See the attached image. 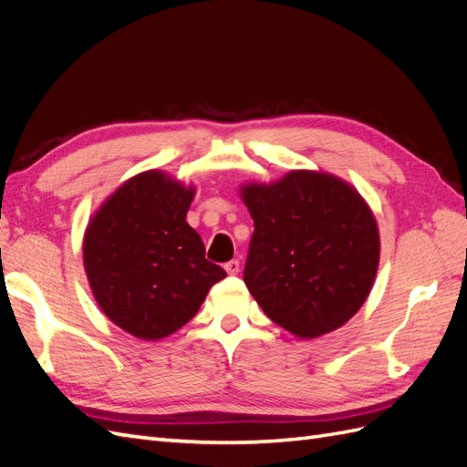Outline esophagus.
<instances>
[{
	"label": "esophagus",
	"mask_w": 467,
	"mask_h": 467,
	"mask_svg": "<svg viewBox=\"0 0 467 467\" xmlns=\"http://www.w3.org/2000/svg\"><path fill=\"white\" fill-rule=\"evenodd\" d=\"M223 268H225V273H228V275H237L239 273V261L234 259L230 263H225Z\"/></svg>",
	"instance_id": "1"
}]
</instances>
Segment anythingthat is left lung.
<instances>
[{
  "label": "left lung",
  "mask_w": 467,
  "mask_h": 467,
  "mask_svg": "<svg viewBox=\"0 0 467 467\" xmlns=\"http://www.w3.org/2000/svg\"><path fill=\"white\" fill-rule=\"evenodd\" d=\"M239 196L255 223L244 280L266 317L298 338L343 327L379 265L368 202L347 181L309 169L244 182Z\"/></svg>",
  "instance_id": "left-lung-1"
}]
</instances>
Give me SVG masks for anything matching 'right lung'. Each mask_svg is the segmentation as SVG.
<instances>
[{
    "mask_svg": "<svg viewBox=\"0 0 467 467\" xmlns=\"http://www.w3.org/2000/svg\"><path fill=\"white\" fill-rule=\"evenodd\" d=\"M196 189L161 169L124 181L95 210L83 235V266L103 314L142 341H160L199 312L225 276L204 259L187 223Z\"/></svg>",
    "mask_w": 467,
    "mask_h": 467,
    "instance_id": "add662e5",
    "label": "right lung"
}]
</instances>
